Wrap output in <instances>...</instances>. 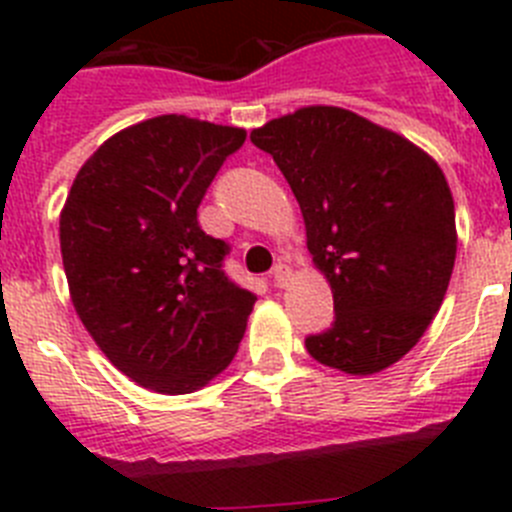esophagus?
<instances>
[{"mask_svg": "<svg viewBox=\"0 0 512 512\" xmlns=\"http://www.w3.org/2000/svg\"><path fill=\"white\" fill-rule=\"evenodd\" d=\"M289 279H292V271H289L287 264L274 266V271H271V282H274V287L284 289L289 284Z\"/></svg>", "mask_w": 512, "mask_h": 512, "instance_id": "esophagus-1", "label": "esophagus"}]
</instances>
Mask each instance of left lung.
Here are the masks:
<instances>
[{"instance_id":"obj_1","label":"left lung","mask_w":512,"mask_h":512,"mask_svg":"<svg viewBox=\"0 0 512 512\" xmlns=\"http://www.w3.org/2000/svg\"><path fill=\"white\" fill-rule=\"evenodd\" d=\"M271 153L305 220L307 251L336 320L307 354L377 374L420 341L449 289L456 212L441 166L408 138L343 107H300L251 133Z\"/></svg>"}]
</instances>
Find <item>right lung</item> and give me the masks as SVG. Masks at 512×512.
Returning <instances> with one entry per match:
<instances>
[{"label": "right lung", "mask_w": 512, "mask_h": 512, "mask_svg": "<svg viewBox=\"0 0 512 512\" xmlns=\"http://www.w3.org/2000/svg\"><path fill=\"white\" fill-rule=\"evenodd\" d=\"M246 130L158 115L107 138L61 210L71 302L125 377L161 395L200 390L233 361L256 295L223 271L228 243L197 207Z\"/></svg>", "instance_id": "right-lung-1"}]
</instances>
